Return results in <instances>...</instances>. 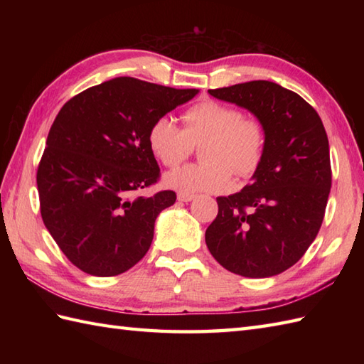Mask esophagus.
<instances>
[{"label": "esophagus", "mask_w": 364, "mask_h": 364, "mask_svg": "<svg viewBox=\"0 0 364 364\" xmlns=\"http://www.w3.org/2000/svg\"><path fill=\"white\" fill-rule=\"evenodd\" d=\"M176 198H178V202L188 203V202H192V200L196 198V196L194 194H183V192H180V194L176 196Z\"/></svg>", "instance_id": "1"}]
</instances>
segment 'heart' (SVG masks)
Returning <instances> with one entry per match:
<instances>
[{"instance_id": "1", "label": "heart", "mask_w": 364, "mask_h": 364, "mask_svg": "<svg viewBox=\"0 0 364 364\" xmlns=\"http://www.w3.org/2000/svg\"><path fill=\"white\" fill-rule=\"evenodd\" d=\"M183 129L162 115L149 129V146L162 166L175 167L186 159L194 144L206 139L205 164H189L164 175V184L183 194L225 192L233 184V172L247 178L257 172L266 151V128L253 115L236 107L203 100L183 112Z\"/></svg>"}]
</instances>
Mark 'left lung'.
<instances>
[{
	"mask_svg": "<svg viewBox=\"0 0 364 364\" xmlns=\"http://www.w3.org/2000/svg\"><path fill=\"white\" fill-rule=\"evenodd\" d=\"M208 92L261 120L266 151L249 186L218 197L206 245L230 272L278 275L304 257L322 225L331 188L326 128L313 106L280 84L250 81Z\"/></svg>",
	"mask_w": 364,
	"mask_h": 364,
	"instance_id": "1",
	"label": "left lung"
}]
</instances>
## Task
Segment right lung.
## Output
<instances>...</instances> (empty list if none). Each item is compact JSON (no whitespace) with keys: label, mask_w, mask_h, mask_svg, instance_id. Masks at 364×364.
<instances>
[{"label":"right lung","mask_w":364,"mask_h":364,"mask_svg":"<svg viewBox=\"0 0 364 364\" xmlns=\"http://www.w3.org/2000/svg\"><path fill=\"white\" fill-rule=\"evenodd\" d=\"M197 94L122 76L81 92L59 111L37 168L41 214L82 272L119 275L149 252L154 220L176 200L173 191L136 196L159 178L149 129Z\"/></svg>","instance_id":"obj_1"}]
</instances>
